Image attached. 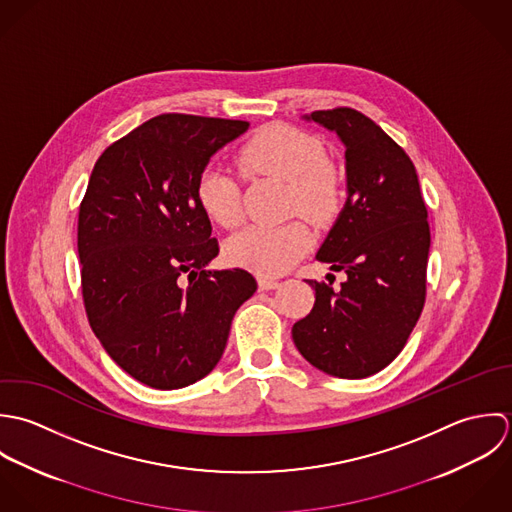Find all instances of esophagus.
<instances>
[{
  "label": "esophagus",
  "mask_w": 512,
  "mask_h": 512,
  "mask_svg": "<svg viewBox=\"0 0 512 512\" xmlns=\"http://www.w3.org/2000/svg\"><path fill=\"white\" fill-rule=\"evenodd\" d=\"M279 287V281L277 279H271V277H259V289L261 291H273Z\"/></svg>",
  "instance_id": "obj_1"
}]
</instances>
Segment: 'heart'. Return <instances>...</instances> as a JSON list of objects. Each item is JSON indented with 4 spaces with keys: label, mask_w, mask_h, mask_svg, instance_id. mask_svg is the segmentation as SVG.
I'll return each instance as SVG.
<instances>
[{
    "label": "heart",
    "mask_w": 512,
    "mask_h": 512,
    "mask_svg": "<svg viewBox=\"0 0 512 512\" xmlns=\"http://www.w3.org/2000/svg\"><path fill=\"white\" fill-rule=\"evenodd\" d=\"M239 164L249 176L285 182L291 215L299 213L316 225H324L340 209V178L326 162L318 138L305 130L287 124L261 128L241 148ZM196 202L221 227H233L243 217L241 188L235 176L215 166H207L200 172L196 180ZM310 243L307 225L301 221L281 227L249 225L227 239L225 257L229 263L259 275H281L307 253Z\"/></svg>",
    "instance_id": "1"
}]
</instances>
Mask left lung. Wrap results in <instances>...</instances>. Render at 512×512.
Wrapping results in <instances>:
<instances>
[{
	"label": "left lung",
	"instance_id": "1",
	"mask_svg": "<svg viewBox=\"0 0 512 512\" xmlns=\"http://www.w3.org/2000/svg\"><path fill=\"white\" fill-rule=\"evenodd\" d=\"M305 118L336 132L346 148L348 198L316 253L346 281L338 291L307 281L314 307L295 322L293 340L314 368L368 378L404 350L423 310L427 207L413 162L374 120L346 106Z\"/></svg>",
	"mask_w": 512,
	"mask_h": 512
}]
</instances>
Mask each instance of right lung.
<instances>
[{
  "instance_id": "1",
  "label": "right lung",
  "mask_w": 512,
  "mask_h": 512,
  "mask_svg": "<svg viewBox=\"0 0 512 512\" xmlns=\"http://www.w3.org/2000/svg\"><path fill=\"white\" fill-rule=\"evenodd\" d=\"M245 120L160 114L110 144L79 209L83 301L106 354L134 380L178 390L219 362L231 320L257 291L219 253L196 180Z\"/></svg>"
}]
</instances>
